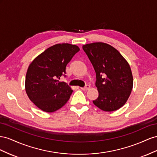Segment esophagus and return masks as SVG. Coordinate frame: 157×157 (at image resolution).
<instances>
[{"instance_id":"1","label":"esophagus","mask_w":157,"mask_h":157,"mask_svg":"<svg viewBox=\"0 0 157 157\" xmlns=\"http://www.w3.org/2000/svg\"><path fill=\"white\" fill-rule=\"evenodd\" d=\"M89 88H90V86H89V85H86L84 87H81L82 90H87V89H89Z\"/></svg>"}]
</instances>
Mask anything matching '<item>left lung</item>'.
I'll list each match as a JSON object with an SVG mask.
<instances>
[{"mask_svg":"<svg viewBox=\"0 0 157 157\" xmlns=\"http://www.w3.org/2000/svg\"><path fill=\"white\" fill-rule=\"evenodd\" d=\"M96 73L98 97L93 104L112 112L124 106L133 88V76L128 62L115 48L105 43L83 45Z\"/></svg>","mask_w":157,"mask_h":157,"instance_id":"left-lung-1","label":"left lung"}]
</instances>
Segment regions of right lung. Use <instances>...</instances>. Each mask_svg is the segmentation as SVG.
<instances>
[{
  "label": "right lung",
  "instance_id": "1",
  "mask_svg": "<svg viewBox=\"0 0 157 157\" xmlns=\"http://www.w3.org/2000/svg\"><path fill=\"white\" fill-rule=\"evenodd\" d=\"M79 48L68 43L56 44L46 49L31 62L25 77V91L39 109L52 113L63 106L73 90L59 79L66 77V67Z\"/></svg>",
  "mask_w": 157,
  "mask_h": 157
}]
</instances>
